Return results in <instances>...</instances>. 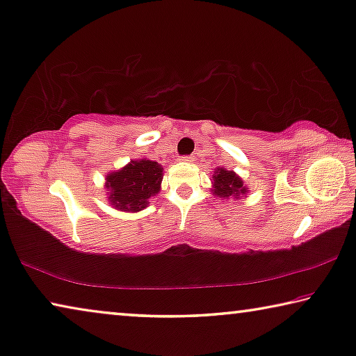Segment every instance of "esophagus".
Listing matches in <instances>:
<instances>
[{
	"instance_id": "34e87169",
	"label": "esophagus",
	"mask_w": 356,
	"mask_h": 356,
	"mask_svg": "<svg viewBox=\"0 0 356 356\" xmlns=\"http://www.w3.org/2000/svg\"><path fill=\"white\" fill-rule=\"evenodd\" d=\"M180 160H182V161H188V163H192V161L195 160V158H193L192 155H185V156L180 158Z\"/></svg>"
}]
</instances>
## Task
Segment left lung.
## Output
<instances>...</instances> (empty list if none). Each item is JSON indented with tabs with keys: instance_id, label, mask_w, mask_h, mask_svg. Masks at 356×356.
<instances>
[{
	"instance_id": "left-lung-1",
	"label": "left lung",
	"mask_w": 356,
	"mask_h": 356,
	"mask_svg": "<svg viewBox=\"0 0 356 356\" xmlns=\"http://www.w3.org/2000/svg\"><path fill=\"white\" fill-rule=\"evenodd\" d=\"M212 192L220 196V198H230V196H238L240 198L248 190L243 185V180L235 172L220 168L217 169V174L214 176V190Z\"/></svg>"
}]
</instances>
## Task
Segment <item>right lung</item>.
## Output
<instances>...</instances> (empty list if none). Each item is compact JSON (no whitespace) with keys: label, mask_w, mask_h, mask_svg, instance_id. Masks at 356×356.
<instances>
[{"label":"right lung","mask_w":356,"mask_h":356,"mask_svg":"<svg viewBox=\"0 0 356 356\" xmlns=\"http://www.w3.org/2000/svg\"><path fill=\"white\" fill-rule=\"evenodd\" d=\"M163 180V168L156 161H131L118 172L107 176L105 187L108 200L116 209L137 212L148 204V198L158 193Z\"/></svg>","instance_id":"obj_1"}]
</instances>
